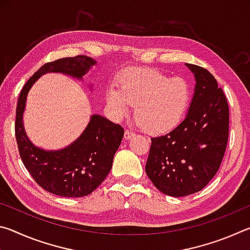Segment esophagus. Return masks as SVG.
Instances as JSON below:
<instances>
[{"mask_svg": "<svg viewBox=\"0 0 250 250\" xmlns=\"http://www.w3.org/2000/svg\"><path fill=\"white\" fill-rule=\"evenodd\" d=\"M135 135V133H133L132 131H129V130H125V140H130V139H132Z\"/></svg>", "mask_w": 250, "mask_h": 250, "instance_id": "1", "label": "esophagus"}]
</instances>
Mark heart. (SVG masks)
Here are the masks:
<instances>
[{"label":"heart","instance_id":"b5f03b06","mask_svg":"<svg viewBox=\"0 0 250 250\" xmlns=\"http://www.w3.org/2000/svg\"><path fill=\"white\" fill-rule=\"evenodd\" d=\"M191 99V86L185 79L170 78L151 68L125 70L118 78V88L110 86L105 91V103L113 116H125L129 105L133 104L139 125L153 133L175 128L188 111Z\"/></svg>","mask_w":250,"mask_h":250}]
</instances>
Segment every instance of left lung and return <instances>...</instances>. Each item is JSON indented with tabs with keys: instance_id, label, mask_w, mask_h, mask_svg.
Masks as SVG:
<instances>
[{
	"instance_id": "obj_1",
	"label": "left lung",
	"mask_w": 250,
	"mask_h": 250,
	"mask_svg": "<svg viewBox=\"0 0 250 250\" xmlns=\"http://www.w3.org/2000/svg\"><path fill=\"white\" fill-rule=\"evenodd\" d=\"M195 87L184 120L170 132L151 139L146 173L166 195L201 191L216 174L228 141L229 110L223 89L208 70L185 64Z\"/></svg>"
}]
</instances>
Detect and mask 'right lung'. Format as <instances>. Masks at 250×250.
<instances>
[{
	"instance_id": "1",
	"label": "right lung",
	"mask_w": 250,
	"mask_h": 250,
	"mask_svg": "<svg viewBox=\"0 0 250 250\" xmlns=\"http://www.w3.org/2000/svg\"><path fill=\"white\" fill-rule=\"evenodd\" d=\"M96 64L95 59L83 55L47 62L27 80L19 97L15 137L21 159L36 183L55 195L82 197L94 192L111 170L125 130L107 118L92 115L73 143L61 150H44L34 146L25 132L23 113L27 94L42 75L59 73L83 80Z\"/></svg>"
}]
</instances>
